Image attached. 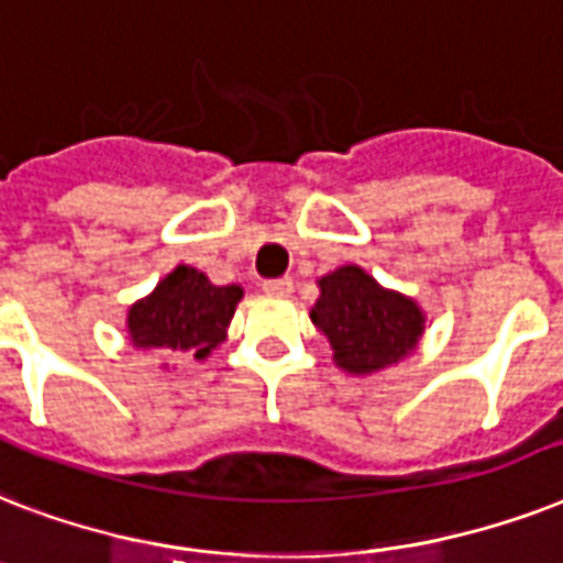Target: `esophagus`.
Instances as JSON below:
<instances>
[{
	"label": "esophagus",
	"instance_id": "34e87169",
	"mask_svg": "<svg viewBox=\"0 0 563 563\" xmlns=\"http://www.w3.org/2000/svg\"><path fill=\"white\" fill-rule=\"evenodd\" d=\"M261 290L267 296H290L294 294V278H273V282H264Z\"/></svg>",
	"mask_w": 563,
	"mask_h": 563
}]
</instances>
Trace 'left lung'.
<instances>
[{
    "label": "left lung",
    "mask_w": 563,
    "mask_h": 563,
    "mask_svg": "<svg viewBox=\"0 0 563 563\" xmlns=\"http://www.w3.org/2000/svg\"><path fill=\"white\" fill-rule=\"evenodd\" d=\"M310 322L328 340L345 375H375L416 352L427 313L407 294L389 290L357 264L319 278Z\"/></svg>",
    "instance_id": "left-lung-1"
}]
</instances>
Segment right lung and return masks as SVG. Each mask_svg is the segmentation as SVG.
<instances>
[{
  "label": "right lung",
  "instance_id": "obj_1",
  "mask_svg": "<svg viewBox=\"0 0 563 563\" xmlns=\"http://www.w3.org/2000/svg\"><path fill=\"white\" fill-rule=\"evenodd\" d=\"M241 299V285H211L206 273L177 264L151 294L128 308V340L139 352L206 360L227 340ZM159 366L168 368V360Z\"/></svg>",
  "mask_w": 563,
  "mask_h": 563
}]
</instances>
